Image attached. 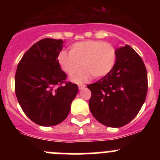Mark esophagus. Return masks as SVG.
<instances>
[{
	"mask_svg": "<svg viewBox=\"0 0 160 160\" xmlns=\"http://www.w3.org/2000/svg\"><path fill=\"white\" fill-rule=\"evenodd\" d=\"M78 88H79V90H83V88H86V86H85L84 84H80L78 86Z\"/></svg>",
	"mask_w": 160,
	"mask_h": 160,
	"instance_id": "obj_1",
	"label": "esophagus"
}]
</instances>
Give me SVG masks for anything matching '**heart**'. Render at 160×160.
Wrapping results in <instances>:
<instances>
[{
  "label": "heart",
  "mask_w": 160,
  "mask_h": 160,
  "mask_svg": "<svg viewBox=\"0 0 160 160\" xmlns=\"http://www.w3.org/2000/svg\"><path fill=\"white\" fill-rule=\"evenodd\" d=\"M58 63L62 70L71 76L74 83H81L90 80L102 78L114 68L116 51L111 44L99 40H87L74 43L70 47V53L62 51L57 57Z\"/></svg>",
  "instance_id": "heart-1"
}]
</instances>
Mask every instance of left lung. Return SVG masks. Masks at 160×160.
<instances>
[{"instance_id":"obj_1","label":"left lung","mask_w":160,"mask_h":160,"mask_svg":"<svg viewBox=\"0 0 160 160\" xmlns=\"http://www.w3.org/2000/svg\"><path fill=\"white\" fill-rule=\"evenodd\" d=\"M114 68L108 75L88 85L89 108L97 121L120 128L138 114L146 101L147 71L142 58L128 45L118 48Z\"/></svg>"}]
</instances>
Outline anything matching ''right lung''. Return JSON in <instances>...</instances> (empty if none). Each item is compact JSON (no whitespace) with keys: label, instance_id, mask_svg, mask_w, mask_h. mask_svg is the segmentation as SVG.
<instances>
[{"label":"right lung","instance_id":"add662e5","mask_svg":"<svg viewBox=\"0 0 160 160\" xmlns=\"http://www.w3.org/2000/svg\"><path fill=\"white\" fill-rule=\"evenodd\" d=\"M62 39L44 38L22 56L15 73V93L21 108L31 120L41 126H52L67 118L78 87L65 82L67 74L57 57Z\"/></svg>","mask_w":160,"mask_h":160}]
</instances>
